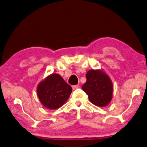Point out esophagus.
<instances>
[{
  "instance_id": "obj_1",
  "label": "esophagus",
  "mask_w": 147,
  "mask_h": 147,
  "mask_svg": "<svg viewBox=\"0 0 147 147\" xmlns=\"http://www.w3.org/2000/svg\"><path fill=\"white\" fill-rule=\"evenodd\" d=\"M72 87H73V90H75V89H77V88L79 87V85H78V84H76V85H73Z\"/></svg>"
}]
</instances>
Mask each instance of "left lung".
I'll return each mask as SVG.
<instances>
[{
  "instance_id": "1",
  "label": "left lung",
  "mask_w": 147,
  "mask_h": 147,
  "mask_svg": "<svg viewBox=\"0 0 147 147\" xmlns=\"http://www.w3.org/2000/svg\"><path fill=\"white\" fill-rule=\"evenodd\" d=\"M86 82L82 86L92 104L103 107L112 99L113 84L109 76L101 71L90 70L86 74Z\"/></svg>"
}]
</instances>
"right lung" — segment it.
<instances>
[{"label":"right lung","mask_w":147,"mask_h":147,"mask_svg":"<svg viewBox=\"0 0 147 147\" xmlns=\"http://www.w3.org/2000/svg\"><path fill=\"white\" fill-rule=\"evenodd\" d=\"M72 90L71 86L59 74H52L39 83L37 95L45 107L57 109L67 100Z\"/></svg>","instance_id":"right-lung-1"}]
</instances>
